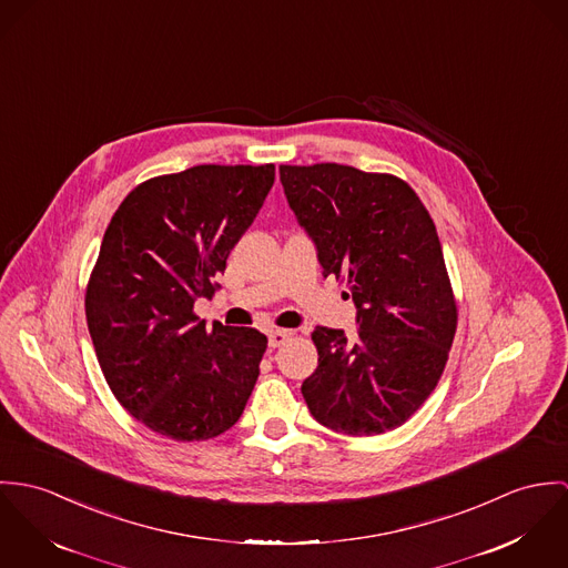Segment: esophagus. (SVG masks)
I'll return each mask as SVG.
<instances>
[{
  "label": "esophagus",
  "instance_id": "esophagus-1",
  "mask_svg": "<svg viewBox=\"0 0 568 568\" xmlns=\"http://www.w3.org/2000/svg\"><path fill=\"white\" fill-rule=\"evenodd\" d=\"M290 339H292V331H287V328H274V331H270V335H267L270 348H278V346H283L285 342H290Z\"/></svg>",
  "mask_w": 568,
  "mask_h": 568
}]
</instances>
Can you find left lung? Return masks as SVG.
I'll use <instances>...</instances> for the list:
<instances>
[{
	"label": "left lung",
	"mask_w": 568,
	"mask_h": 568,
	"mask_svg": "<svg viewBox=\"0 0 568 568\" xmlns=\"http://www.w3.org/2000/svg\"><path fill=\"white\" fill-rule=\"evenodd\" d=\"M278 172L322 274L346 281L359 324L355 337L315 326L317 368L303 383L305 403L337 434L396 429L436 389L457 328L436 224L394 174L339 163Z\"/></svg>",
	"instance_id": "1"
}]
</instances>
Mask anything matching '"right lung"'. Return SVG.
<instances>
[{"label": "right lung", "instance_id": "obj_1", "mask_svg": "<svg viewBox=\"0 0 568 568\" xmlns=\"http://www.w3.org/2000/svg\"><path fill=\"white\" fill-rule=\"evenodd\" d=\"M274 165H195L128 193L104 233L84 312L104 378L132 418L179 442L229 432L253 394L267 337L193 303L220 287Z\"/></svg>", "mask_w": 568, "mask_h": 568}]
</instances>
